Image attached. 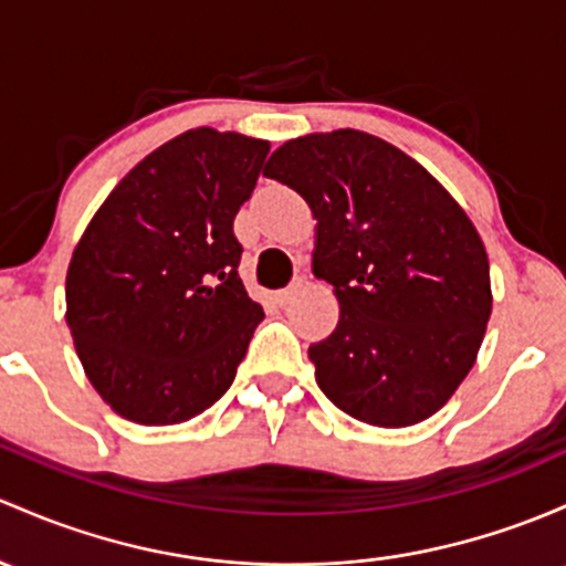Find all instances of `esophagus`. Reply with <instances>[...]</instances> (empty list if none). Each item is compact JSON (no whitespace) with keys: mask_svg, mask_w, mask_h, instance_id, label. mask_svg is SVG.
Returning a JSON list of instances; mask_svg holds the SVG:
<instances>
[{"mask_svg":"<svg viewBox=\"0 0 566 566\" xmlns=\"http://www.w3.org/2000/svg\"><path fill=\"white\" fill-rule=\"evenodd\" d=\"M298 290H301V282H293V284H290V287L279 290V293H276L279 306H287V303H293L295 295H298Z\"/></svg>","mask_w":566,"mask_h":566,"instance_id":"34e87169","label":"esophagus"}]
</instances>
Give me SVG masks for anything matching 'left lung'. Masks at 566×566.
<instances>
[{"mask_svg": "<svg viewBox=\"0 0 566 566\" xmlns=\"http://www.w3.org/2000/svg\"><path fill=\"white\" fill-rule=\"evenodd\" d=\"M263 174L317 219L314 276L338 325L308 347L319 390L349 418L403 428L448 403L491 317L478 230L423 165L358 129L287 140Z\"/></svg>", "mask_w": 566, "mask_h": 566, "instance_id": "obj_1", "label": "left lung"}]
</instances>
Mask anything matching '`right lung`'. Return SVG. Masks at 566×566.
<instances>
[{
  "instance_id": "right-lung-1",
  "label": "right lung",
  "mask_w": 566,
  "mask_h": 566,
  "mask_svg": "<svg viewBox=\"0 0 566 566\" xmlns=\"http://www.w3.org/2000/svg\"><path fill=\"white\" fill-rule=\"evenodd\" d=\"M271 143L211 127L148 154L108 195L67 268V325L113 412L174 426L228 392L263 306L238 276V208Z\"/></svg>"
}]
</instances>
